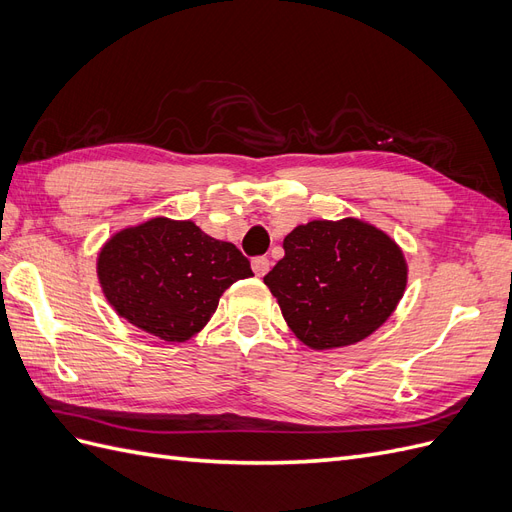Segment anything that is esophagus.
Wrapping results in <instances>:
<instances>
[{"instance_id": "1", "label": "esophagus", "mask_w": 512, "mask_h": 512, "mask_svg": "<svg viewBox=\"0 0 512 512\" xmlns=\"http://www.w3.org/2000/svg\"><path fill=\"white\" fill-rule=\"evenodd\" d=\"M269 267H271V262H269V258H265V256H258V258L252 260V271H254L258 277H265V275L269 273Z\"/></svg>"}]
</instances>
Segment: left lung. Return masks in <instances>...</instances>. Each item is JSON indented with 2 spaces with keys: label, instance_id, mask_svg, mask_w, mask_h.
<instances>
[{
  "label": "left lung",
  "instance_id": "1",
  "mask_svg": "<svg viewBox=\"0 0 512 512\" xmlns=\"http://www.w3.org/2000/svg\"><path fill=\"white\" fill-rule=\"evenodd\" d=\"M265 275L290 331L312 350L363 342L391 318L408 286L395 239L359 218L312 220L284 239Z\"/></svg>",
  "mask_w": 512,
  "mask_h": 512
}]
</instances>
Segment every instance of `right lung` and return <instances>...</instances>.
<instances>
[{
  "label": "right lung",
  "mask_w": 512,
  "mask_h": 512,
  "mask_svg": "<svg viewBox=\"0 0 512 512\" xmlns=\"http://www.w3.org/2000/svg\"><path fill=\"white\" fill-rule=\"evenodd\" d=\"M96 273L119 318L168 344L203 331L224 290L254 275L235 245L164 215L113 232Z\"/></svg>",
  "instance_id": "right-lung-1"
}]
</instances>
